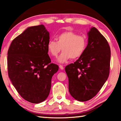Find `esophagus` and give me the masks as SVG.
<instances>
[{
    "mask_svg": "<svg viewBox=\"0 0 121 121\" xmlns=\"http://www.w3.org/2000/svg\"><path fill=\"white\" fill-rule=\"evenodd\" d=\"M59 68H60V69H61V70H63V69H64L63 66L62 65H59Z\"/></svg>",
    "mask_w": 121,
    "mask_h": 121,
    "instance_id": "34e87169",
    "label": "esophagus"
}]
</instances>
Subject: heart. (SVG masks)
I'll return each mask as SVG.
<instances>
[{
    "label": "heart",
    "mask_w": 121,
    "mask_h": 121,
    "mask_svg": "<svg viewBox=\"0 0 121 121\" xmlns=\"http://www.w3.org/2000/svg\"><path fill=\"white\" fill-rule=\"evenodd\" d=\"M56 41L50 40L47 44L49 53L56 56L60 51L63 52L58 56L59 62L63 63L69 60L76 59L84 53L87 46L86 38L72 31H66L57 36Z\"/></svg>",
    "instance_id": "b5f03b06"
}]
</instances>
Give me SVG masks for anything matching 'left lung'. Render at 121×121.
Returning a JSON list of instances; mask_svg holds the SVG:
<instances>
[{
  "instance_id": "left-lung-1",
  "label": "left lung",
  "mask_w": 121,
  "mask_h": 121,
  "mask_svg": "<svg viewBox=\"0 0 121 121\" xmlns=\"http://www.w3.org/2000/svg\"><path fill=\"white\" fill-rule=\"evenodd\" d=\"M87 35L88 44L84 53L65 68L69 92L79 101H88L96 96L110 72L111 50L107 39L95 27Z\"/></svg>"
}]
</instances>
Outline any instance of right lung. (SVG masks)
Returning <instances> with one entry per match:
<instances>
[{"label": "right lung", "mask_w": 121, "mask_h": 121, "mask_svg": "<svg viewBox=\"0 0 121 121\" xmlns=\"http://www.w3.org/2000/svg\"><path fill=\"white\" fill-rule=\"evenodd\" d=\"M49 41L44 25L29 27L12 40L8 51L9 78L20 96L33 104L48 97L51 78L59 70L58 65L50 63Z\"/></svg>", "instance_id": "add662e5"}]
</instances>
